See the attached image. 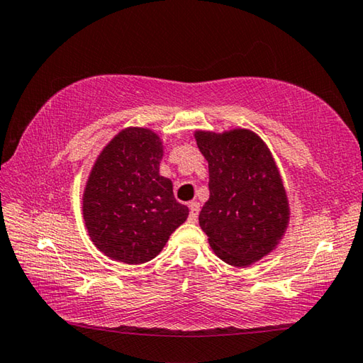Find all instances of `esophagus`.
<instances>
[{"label": "esophagus", "instance_id": "obj_1", "mask_svg": "<svg viewBox=\"0 0 363 363\" xmlns=\"http://www.w3.org/2000/svg\"><path fill=\"white\" fill-rule=\"evenodd\" d=\"M189 209H190L189 220L190 222H196V219H199V214H200V203H196V201L189 203Z\"/></svg>", "mask_w": 363, "mask_h": 363}]
</instances>
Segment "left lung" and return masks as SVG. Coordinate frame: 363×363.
I'll return each instance as SVG.
<instances>
[{"label":"left lung","mask_w":363,"mask_h":363,"mask_svg":"<svg viewBox=\"0 0 363 363\" xmlns=\"http://www.w3.org/2000/svg\"><path fill=\"white\" fill-rule=\"evenodd\" d=\"M209 164V200L200 227L223 262L247 267L278 245L289 220L284 187L272 154L249 130L196 131Z\"/></svg>","instance_id":"1"}]
</instances>
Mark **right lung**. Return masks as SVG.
Listing matches in <instances>:
<instances>
[{
  "mask_svg": "<svg viewBox=\"0 0 363 363\" xmlns=\"http://www.w3.org/2000/svg\"><path fill=\"white\" fill-rule=\"evenodd\" d=\"M162 143L146 128L118 133L98 157L84 192V219L95 246L114 260L144 263L189 216L160 176Z\"/></svg>",
  "mask_w": 363,
  "mask_h": 363,
  "instance_id": "add662e5",
  "label": "right lung"
}]
</instances>
